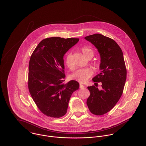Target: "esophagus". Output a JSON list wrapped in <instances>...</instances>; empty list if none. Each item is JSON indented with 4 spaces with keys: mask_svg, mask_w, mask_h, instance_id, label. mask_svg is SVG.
<instances>
[{
    "mask_svg": "<svg viewBox=\"0 0 146 146\" xmlns=\"http://www.w3.org/2000/svg\"><path fill=\"white\" fill-rule=\"evenodd\" d=\"M85 88V86L84 85H82V84H80V89H84Z\"/></svg>",
    "mask_w": 146,
    "mask_h": 146,
    "instance_id": "esophagus-1",
    "label": "esophagus"
}]
</instances>
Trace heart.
<instances>
[{"mask_svg":"<svg viewBox=\"0 0 146 146\" xmlns=\"http://www.w3.org/2000/svg\"><path fill=\"white\" fill-rule=\"evenodd\" d=\"M82 52L84 57L87 58H92L94 54L93 49L88 46H84L82 48ZM65 63L67 67L70 70H74L75 68V65L73 62L71 54H68L66 56ZM93 66L96 68L99 67L100 62L99 61H94L92 63ZM93 75V70L89 67H86L78 70L76 72L71 75V79L76 80L81 83H85Z\"/></svg>","mask_w":146,"mask_h":146,"instance_id":"heart-1","label":"heart"}]
</instances>
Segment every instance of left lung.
Returning a JSON list of instances; mask_svg holds the SVG:
<instances>
[{
  "label": "left lung",
  "mask_w": 146,
  "mask_h": 146,
  "mask_svg": "<svg viewBox=\"0 0 146 146\" xmlns=\"http://www.w3.org/2000/svg\"><path fill=\"white\" fill-rule=\"evenodd\" d=\"M98 49L101 56V72L93 81L102 83V89L88 86L90 96L86 104L95 115H102L110 111L120 100L126 79V68L121 49L113 39L100 34L85 37Z\"/></svg>",
  "instance_id": "8db88e82"
}]
</instances>
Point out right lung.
Segmentation results:
<instances>
[{
	"label": "right lung",
	"instance_id": "obj_1",
	"mask_svg": "<svg viewBox=\"0 0 146 146\" xmlns=\"http://www.w3.org/2000/svg\"><path fill=\"white\" fill-rule=\"evenodd\" d=\"M79 40L73 38H46L40 42L31 56L29 92L38 108L48 117L60 118L64 116L72 94L79 88L75 80L63 83V56Z\"/></svg>",
	"mask_w": 146,
	"mask_h": 146
}]
</instances>
